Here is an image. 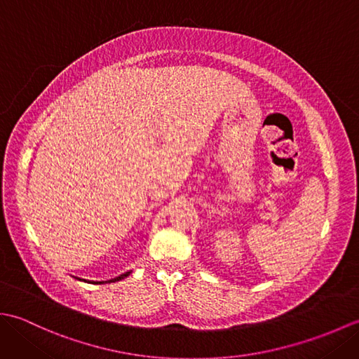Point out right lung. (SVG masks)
I'll use <instances>...</instances> for the list:
<instances>
[{
  "label": "right lung",
  "mask_w": 359,
  "mask_h": 359,
  "mask_svg": "<svg viewBox=\"0 0 359 359\" xmlns=\"http://www.w3.org/2000/svg\"><path fill=\"white\" fill-rule=\"evenodd\" d=\"M129 274H131V271H126V273H123V274H120V276H117V278H114V279H109V280H102V282H94V284H106V282H117V280H121V279H125L126 276H129ZM80 280H85V282H89V280H86V279H80Z\"/></svg>",
  "instance_id": "add662e5"
}]
</instances>
